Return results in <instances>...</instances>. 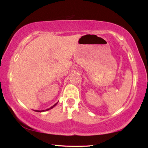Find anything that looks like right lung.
I'll return each mask as SVG.
<instances>
[{
	"mask_svg": "<svg viewBox=\"0 0 148 148\" xmlns=\"http://www.w3.org/2000/svg\"><path fill=\"white\" fill-rule=\"evenodd\" d=\"M58 103V102H57L56 104H55L54 105H53V106H52L51 107H50L49 108H47V109H46V110H34V111H35V112H46V111H47V110H50V109H52L53 108V107H55L57 105V104Z\"/></svg>",
	"mask_w": 148,
	"mask_h": 148,
	"instance_id": "1",
	"label": "right lung"
}]
</instances>
